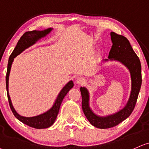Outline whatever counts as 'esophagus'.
Listing matches in <instances>:
<instances>
[{
    "instance_id": "34e87169",
    "label": "esophagus",
    "mask_w": 149,
    "mask_h": 149,
    "mask_svg": "<svg viewBox=\"0 0 149 149\" xmlns=\"http://www.w3.org/2000/svg\"><path fill=\"white\" fill-rule=\"evenodd\" d=\"M84 82H85V79H84V78L81 77H79L76 79V83L77 84L81 85V84H83Z\"/></svg>"
}]
</instances>
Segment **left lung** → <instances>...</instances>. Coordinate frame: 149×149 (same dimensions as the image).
I'll list each match as a JSON object with an SVG mask.
<instances>
[{
    "label": "left lung",
    "instance_id": "left-lung-1",
    "mask_svg": "<svg viewBox=\"0 0 149 149\" xmlns=\"http://www.w3.org/2000/svg\"><path fill=\"white\" fill-rule=\"evenodd\" d=\"M111 36L113 45L110 50L108 58L119 61L129 69L131 75L132 90L129 100L124 108L113 115L102 117L95 115L90 108L89 95L87 89L86 88H80L82 97V109L86 118L92 125L102 129L118 125L119 123L131 115L136 104L142 81L140 61L133 51L128 40L124 36L119 35L115 32H111Z\"/></svg>",
    "mask_w": 149,
    "mask_h": 149
}]
</instances>
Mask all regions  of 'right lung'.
Segmentation results:
<instances>
[{
	"label": "right lung",
	"mask_w": 149,
	"mask_h": 149,
	"mask_svg": "<svg viewBox=\"0 0 149 149\" xmlns=\"http://www.w3.org/2000/svg\"><path fill=\"white\" fill-rule=\"evenodd\" d=\"M52 30V29L49 28L47 30L44 31H36L33 30L31 32H26L24 33L23 36H21V38L18 40L17 45L14 48L12 54H11L10 58H9L8 64H7V70L6 74V88H7V98H8L9 104H10V108L12 110L13 114L17 118L18 120L21 121L23 124L30 126V127L35 128H46L51 126L54 124L55 119H56L57 115L59 111V108L61 104L62 101H63L64 97L65 96L66 94L68 93V91L73 87V82L70 81L66 85L64 86L63 88L60 92L59 95L57 97L56 102L53 105L52 108L49 109L46 113L42 114V115H38V116L33 117H22L16 113L14 108H13V106L11 102V100L10 95L8 93V80H9V75H10V72L12 66V61H14V58L16 57L18 54H19L21 52H23L24 49L30 47V45L35 43L36 41H38L39 38L43 37L46 34L49 33V32Z\"/></svg>",
	"instance_id": "right-lung-1"
}]
</instances>
